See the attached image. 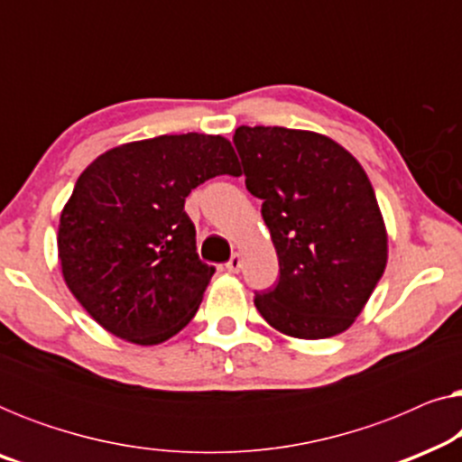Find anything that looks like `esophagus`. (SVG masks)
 Returning <instances> with one entry per match:
<instances>
[{
    "mask_svg": "<svg viewBox=\"0 0 462 462\" xmlns=\"http://www.w3.org/2000/svg\"><path fill=\"white\" fill-rule=\"evenodd\" d=\"M225 267H226V271H229V273H237V271L242 269V258H239V254H233Z\"/></svg>",
    "mask_w": 462,
    "mask_h": 462,
    "instance_id": "obj_1",
    "label": "esophagus"
}]
</instances>
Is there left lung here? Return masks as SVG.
I'll return each instance as SVG.
<instances>
[{
    "label": "left lung",
    "instance_id": "1",
    "mask_svg": "<svg viewBox=\"0 0 462 462\" xmlns=\"http://www.w3.org/2000/svg\"><path fill=\"white\" fill-rule=\"evenodd\" d=\"M245 189L280 258L258 313L296 338H330L362 313L387 264V233L364 168L338 143L307 130L239 125Z\"/></svg>",
    "mask_w": 462,
    "mask_h": 462
}]
</instances>
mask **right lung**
Wrapping results in <instances>:
<instances>
[{
  "label": "right lung",
  "instance_id": "obj_1",
  "mask_svg": "<svg viewBox=\"0 0 462 462\" xmlns=\"http://www.w3.org/2000/svg\"><path fill=\"white\" fill-rule=\"evenodd\" d=\"M220 174H239L236 151L198 132L122 144L81 172L60 214L59 258L105 330L157 345L191 321L214 267L195 252L185 199Z\"/></svg>",
  "mask_w": 462,
  "mask_h": 462
}]
</instances>
